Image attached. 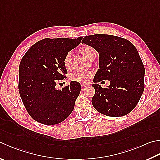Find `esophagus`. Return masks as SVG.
Instances as JSON below:
<instances>
[{
	"label": "esophagus",
	"mask_w": 160,
	"mask_h": 160,
	"mask_svg": "<svg viewBox=\"0 0 160 160\" xmlns=\"http://www.w3.org/2000/svg\"><path fill=\"white\" fill-rule=\"evenodd\" d=\"M88 85V84H86V83H82L81 84V88H82V89L84 88H85V87Z\"/></svg>",
	"instance_id": "1"
}]
</instances>
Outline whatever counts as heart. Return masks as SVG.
<instances>
[{
    "instance_id": "1",
    "label": "heart",
    "mask_w": 160,
    "mask_h": 160,
    "mask_svg": "<svg viewBox=\"0 0 160 160\" xmlns=\"http://www.w3.org/2000/svg\"><path fill=\"white\" fill-rule=\"evenodd\" d=\"M78 52L81 54L85 56L89 61H93L97 55V51L95 49L90 45H83L81 47ZM63 64L64 67L68 69L70 68L71 64V55L70 53H67L63 59ZM92 77V72L89 71L86 72H75L70 75V79L74 82L79 83L88 82Z\"/></svg>"
}]
</instances>
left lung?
Here are the masks:
<instances>
[{"mask_svg": "<svg viewBox=\"0 0 160 160\" xmlns=\"http://www.w3.org/2000/svg\"><path fill=\"white\" fill-rule=\"evenodd\" d=\"M82 42L99 54V69L94 82H110L107 88L92 85L93 106L110 117L127 115L137 105L144 90L145 68L135 46L128 40L106 34L85 36Z\"/></svg>", "mask_w": 160, "mask_h": 160, "instance_id": "obj_1", "label": "left lung"}]
</instances>
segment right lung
Here are the masks:
<instances>
[{
    "instance_id": "add662e5",
    "label": "right lung",
    "mask_w": 160,
    "mask_h": 160,
    "mask_svg": "<svg viewBox=\"0 0 160 160\" xmlns=\"http://www.w3.org/2000/svg\"><path fill=\"white\" fill-rule=\"evenodd\" d=\"M82 39H43L32 45L22 57L19 68V92L28 114L38 122L59 124L74 109L80 84L71 81L62 89L55 87L68 73L63 64V57Z\"/></svg>"
}]
</instances>
